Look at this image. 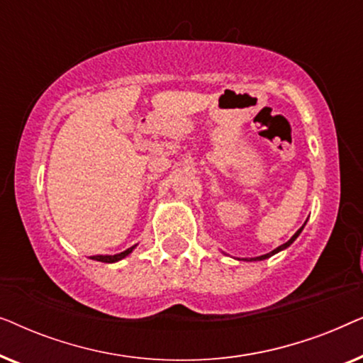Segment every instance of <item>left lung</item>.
<instances>
[{"instance_id":"1","label":"left lung","mask_w":363,"mask_h":363,"mask_svg":"<svg viewBox=\"0 0 363 363\" xmlns=\"http://www.w3.org/2000/svg\"><path fill=\"white\" fill-rule=\"evenodd\" d=\"M306 223H307V221H306ZM306 223H304V225H302V228H299V230H297V231H296V235H294V236H292L289 241H287V242H284V245L277 246V247H276V250H272L271 252H267V255H262V256H257V257H250V259H246V261H264V259H267V257H271V256H274V255H277V252H281V251H284V250H287V247H289V246L292 245V242H294V241L297 240V236H299V235H301V233H302V230H304Z\"/></svg>"}]
</instances>
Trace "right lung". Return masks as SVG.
I'll return each instance as SVG.
<instances>
[{"mask_svg":"<svg viewBox=\"0 0 363 363\" xmlns=\"http://www.w3.org/2000/svg\"><path fill=\"white\" fill-rule=\"evenodd\" d=\"M137 247V245H133L132 247H128V250H125V251H122V252H118V255H106V256H92L91 259H94V261H101V262H117V261H121V259H123V257H127L128 255H130V252L135 250Z\"/></svg>","mask_w":363,"mask_h":363,"instance_id":"1","label":"right lung"}]
</instances>
